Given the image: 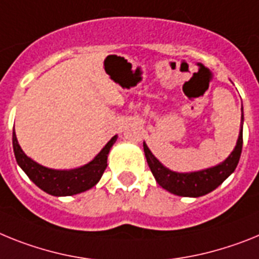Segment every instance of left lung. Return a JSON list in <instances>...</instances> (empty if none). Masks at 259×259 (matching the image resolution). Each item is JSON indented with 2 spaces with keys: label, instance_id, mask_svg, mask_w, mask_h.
Here are the masks:
<instances>
[{
  "label": "left lung",
  "instance_id": "1",
  "mask_svg": "<svg viewBox=\"0 0 259 259\" xmlns=\"http://www.w3.org/2000/svg\"><path fill=\"white\" fill-rule=\"evenodd\" d=\"M242 120H244V114L241 113V121ZM143 150H145L148 167L161 188L173 194L181 195V197H201V195L212 192L213 189H217L237 167L242 150V125L237 139V145L232 154L227 157V160H224L217 167L199 170V172H172L164 167L163 164L151 154L146 143H143Z\"/></svg>",
  "mask_w": 259,
  "mask_h": 259
}]
</instances>
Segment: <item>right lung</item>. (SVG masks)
<instances>
[{"label":"right lung","mask_w":259,"mask_h":259,"mask_svg":"<svg viewBox=\"0 0 259 259\" xmlns=\"http://www.w3.org/2000/svg\"><path fill=\"white\" fill-rule=\"evenodd\" d=\"M116 139L117 136H114L102 151L96 155L95 159L86 165L71 170H56L42 167L26 156V154L22 151L21 146L18 145L15 132L13 130V148H14L17 163L21 165L22 169L36 186L56 197L78 194L95 186L107 168L108 154L113 143L116 142Z\"/></svg>","instance_id":"1"}]
</instances>
